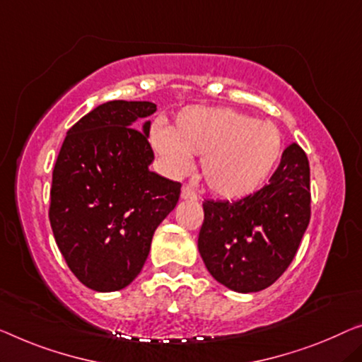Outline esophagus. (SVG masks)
Instances as JSON below:
<instances>
[{
    "label": "esophagus",
    "mask_w": 362,
    "mask_h": 362,
    "mask_svg": "<svg viewBox=\"0 0 362 362\" xmlns=\"http://www.w3.org/2000/svg\"><path fill=\"white\" fill-rule=\"evenodd\" d=\"M180 198L182 199H190V202H193V199H197V193L192 190L190 187H182V192H180Z\"/></svg>",
    "instance_id": "34e87169"
}]
</instances>
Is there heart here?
Instances as JSON below:
<instances>
[{
    "mask_svg": "<svg viewBox=\"0 0 362 362\" xmlns=\"http://www.w3.org/2000/svg\"><path fill=\"white\" fill-rule=\"evenodd\" d=\"M151 146L165 170L185 175L193 156H202V175L221 198L237 199L262 187L283 153L279 129L228 107L190 105L175 117L174 127L156 125Z\"/></svg>",
    "mask_w": 362,
    "mask_h": 362,
    "instance_id": "heart-1",
    "label": "heart"
}]
</instances>
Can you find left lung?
Masks as SVG:
<instances>
[{
	"label": "left lung",
	"mask_w": 362,
	"mask_h": 362,
	"mask_svg": "<svg viewBox=\"0 0 362 362\" xmlns=\"http://www.w3.org/2000/svg\"><path fill=\"white\" fill-rule=\"evenodd\" d=\"M198 250L216 281L257 293L286 272L310 221V169L299 144L283 151L268 185L239 202L203 203Z\"/></svg>",
	"instance_id": "8db88e82"
}]
</instances>
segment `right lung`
I'll return each instance as SVG.
<instances>
[{
    "label": "right lung",
    "instance_id": "add662e5",
    "mask_svg": "<svg viewBox=\"0 0 362 362\" xmlns=\"http://www.w3.org/2000/svg\"><path fill=\"white\" fill-rule=\"evenodd\" d=\"M158 110L148 100L105 102L68 129L53 169L50 224L81 283L99 293L127 288L146 262L154 230L180 183L149 170Z\"/></svg>",
    "mask_w": 362,
    "mask_h": 362
}]
</instances>
